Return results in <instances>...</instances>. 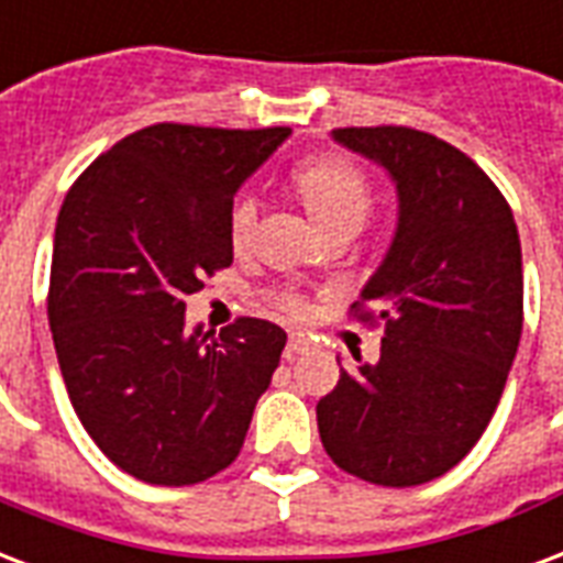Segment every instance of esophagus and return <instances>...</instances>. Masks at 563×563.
I'll return each mask as SVG.
<instances>
[{
	"instance_id": "34e87169",
	"label": "esophagus",
	"mask_w": 563,
	"mask_h": 563,
	"mask_svg": "<svg viewBox=\"0 0 563 563\" xmlns=\"http://www.w3.org/2000/svg\"><path fill=\"white\" fill-rule=\"evenodd\" d=\"M310 349V340L301 334H292L289 336V343H286V361H295L298 355H303Z\"/></svg>"
}]
</instances>
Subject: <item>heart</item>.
Instances as JSON below:
<instances>
[{
	"mask_svg": "<svg viewBox=\"0 0 563 563\" xmlns=\"http://www.w3.org/2000/svg\"><path fill=\"white\" fill-rule=\"evenodd\" d=\"M295 187L301 194L303 206L313 214L322 232L340 227H364V220L373 211V187L355 164L345 157H316L310 164L295 169ZM260 206L250 194L235 197L229 208V239L241 247L256 227ZM283 313H301V298L292 292H280L274 298Z\"/></svg>",
	"mask_w": 563,
	"mask_h": 563,
	"instance_id": "1",
	"label": "heart"
}]
</instances>
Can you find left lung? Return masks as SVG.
Wrapping results in <instances>:
<instances>
[{"mask_svg":"<svg viewBox=\"0 0 563 563\" xmlns=\"http://www.w3.org/2000/svg\"><path fill=\"white\" fill-rule=\"evenodd\" d=\"M385 166L399 197L394 241L357 319L385 324L376 364L340 369L316 420L328 456L376 486L451 472L493 420L522 336V247L514 211L468 154L432 133L336 128Z\"/></svg>","mask_w":563,"mask_h":563,"instance_id":"left-lung-1","label":"left lung"}]
</instances>
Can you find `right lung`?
I'll use <instances>...</instances> for the list:
<instances>
[{
	"instance_id": "add662e5",
	"label": "right lung",
	"mask_w": 563,
	"mask_h": 563,
	"mask_svg": "<svg viewBox=\"0 0 563 563\" xmlns=\"http://www.w3.org/2000/svg\"><path fill=\"white\" fill-rule=\"evenodd\" d=\"M289 128L152 124L124 136L62 202L47 316L70 406L122 472L190 486L235 462L286 331L235 319L185 328V298L232 265L229 208Z\"/></svg>"
}]
</instances>
